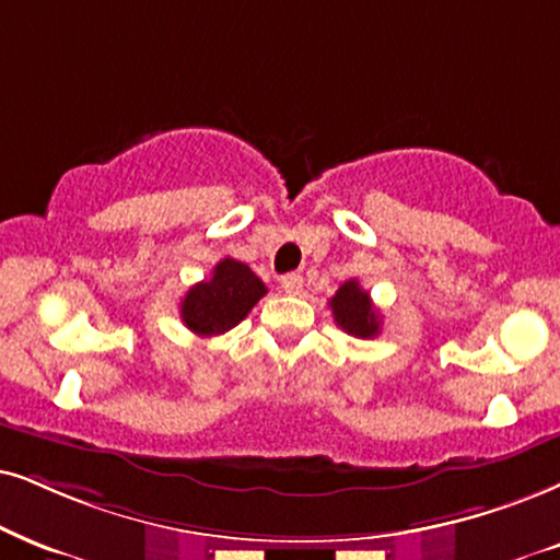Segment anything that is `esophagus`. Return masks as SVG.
<instances>
[{
	"mask_svg": "<svg viewBox=\"0 0 560 560\" xmlns=\"http://www.w3.org/2000/svg\"><path fill=\"white\" fill-rule=\"evenodd\" d=\"M302 287H304V281H302L300 273H287V276H281V289H284L287 294H300Z\"/></svg>",
	"mask_w": 560,
	"mask_h": 560,
	"instance_id": "1",
	"label": "esophagus"
}]
</instances>
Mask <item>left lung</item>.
<instances>
[{
    "instance_id": "8db88e82",
    "label": "left lung",
    "mask_w": 560,
    "mask_h": 560,
    "mask_svg": "<svg viewBox=\"0 0 560 560\" xmlns=\"http://www.w3.org/2000/svg\"><path fill=\"white\" fill-rule=\"evenodd\" d=\"M332 320L338 328H343L349 336L374 338L380 332V310L370 300V292L359 287L357 279H349L338 287V292L330 296Z\"/></svg>"
}]
</instances>
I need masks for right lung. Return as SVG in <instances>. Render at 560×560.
Here are the masks:
<instances>
[{
    "label": "right lung",
    "mask_w": 560,
    "mask_h": 560,
    "mask_svg": "<svg viewBox=\"0 0 560 560\" xmlns=\"http://www.w3.org/2000/svg\"><path fill=\"white\" fill-rule=\"evenodd\" d=\"M266 294V284L245 264L222 258L207 281L188 289L180 302V317L201 338L222 336L235 328Z\"/></svg>",
    "instance_id": "obj_1"
}]
</instances>
